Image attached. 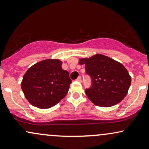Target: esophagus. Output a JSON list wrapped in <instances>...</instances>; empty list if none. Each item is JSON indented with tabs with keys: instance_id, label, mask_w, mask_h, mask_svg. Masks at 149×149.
<instances>
[{
	"instance_id": "esophagus-1",
	"label": "esophagus",
	"mask_w": 149,
	"mask_h": 149,
	"mask_svg": "<svg viewBox=\"0 0 149 149\" xmlns=\"http://www.w3.org/2000/svg\"><path fill=\"white\" fill-rule=\"evenodd\" d=\"M77 81H79V82H81V81H82L81 77V76L79 77H78L77 79Z\"/></svg>"
}]
</instances>
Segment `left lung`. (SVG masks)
<instances>
[{
	"label": "left lung",
	"mask_w": 149,
	"mask_h": 149,
	"mask_svg": "<svg viewBox=\"0 0 149 149\" xmlns=\"http://www.w3.org/2000/svg\"><path fill=\"white\" fill-rule=\"evenodd\" d=\"M78 63L85 65L86 73L92 79V86L86 90V94L95 105L111 107L126 96L131 77L122 63L101 54L81 58Z\"/></svg>",
	"instance_id": "8db88e82"
}]
</instances>
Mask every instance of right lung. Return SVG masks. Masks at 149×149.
<instances>
[{
	"mask_svg": "<svg viewBox=\"0 0 149 149\" xmlns=\"http://www.w3.org/2000/svg\"><path fill=\"white\" fill-rule=\"evenodd\" d=\"M59 59L48 58L34 64L23 75L21 89L32 106L47 109L65 97L72 81Z\"/></svg>",
	"mask_w": 149,
	"mask_h": 149,
	"instance_id": "1",
	"label": "right lung"
}]
</instances>
